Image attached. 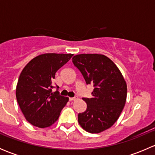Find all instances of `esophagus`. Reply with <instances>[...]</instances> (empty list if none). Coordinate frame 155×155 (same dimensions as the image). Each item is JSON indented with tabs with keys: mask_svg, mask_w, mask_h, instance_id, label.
I'll return each mask as SVG.
<instances>
[{
	"mask_svg": "<svg viewBox=\"0 0 155 155\" xmlns=\"http://www.w3.org/2000/svg\"><path fill=\"white\" fill-rule=\"evenodd\" d=\"M69 100H70V101H75V100H76V97H70V98H69Z\"/></svg>",
	"mask_w": 155,
	"mask_h": 155,
	"instance_id": "esophagus-1",
	"label": "esophagus"
}]
</instances>
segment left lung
Listing matches in <instances>:
<instances>
[{
  "label": "left lung",
  "mask_w": 155,
  "mask_h": 155,
  "mask_svg": "<svg viewBox=\"0 0 155 155\" xmlns=\"http://www.w3.org/2000/svg\"><path fill=\"white\" fill-rule=\"evenodd\" d=\"M72 60L87 85L94 86L92 97L82 98L87 109L78 115V121L87 132H102L115 124L124 109L125 80L114 62L104 54H77Z\"/></svg>",
  "instance_id": "1"
}]
</instances>
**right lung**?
Returning a JSON list of instances; mask_svg holds the SVG:
<instances>
[{
    "label": "right lung",
    "instance_id": "1",
    "mask_svg": "<svg viewBox=\"0 0 155 155\" xmlns=\"http://www.w3.org/2000/svg\"><path fill=\"white\" fill-rule=\"evenodd\" d=\"M73 54L46 53L33 58L25 67L16 86L17 102L26 120L40 128L52 125L69 98L52 92L55 73Z\"/></svg>",
    "mask_w": 155,
    "mask_h": 155
}]
</instances>
